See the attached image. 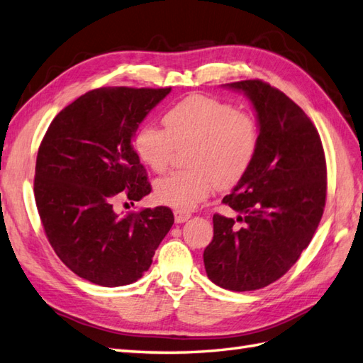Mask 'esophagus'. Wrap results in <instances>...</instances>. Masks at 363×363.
Returning <instances> with one entry per match:
<instances>
[{"mask_svg":"<svg viewBox=\"0 0 363 363\" xmlns=\"http://www.w3.org/2000/svg\"><path fill=\"white\" fill-rule=\"evenodd\" d=\"M174 217H175V222L177 223H183V222H186L188 219H191V214L189 213H183V211H175Z\"/></svg>","mask_w":363,"mask_h":363,"instance_id":"obj_1","label":"esophagus"}]
</instances>
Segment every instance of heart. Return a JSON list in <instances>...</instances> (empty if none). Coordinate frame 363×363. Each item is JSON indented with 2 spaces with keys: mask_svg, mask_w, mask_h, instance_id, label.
Masks as SVG:
<instances>
[{
  "mask_svg": "<svg viewBox=\"0 0 363 363\" xmlns=\"http://www.w3.org/2000/svg\"><path fill=\"white\" fill-rule=\"evenodd\" d=\"M163 127L146 124L133 136V149L144 164L161 172L177 147H188L189 169L167 174L155 183V197L177 211H191L214 186H235L248 172L259 146L256 119L231 104L196 94L175 104Z\"/></svg>",
  "mask_w": 363,
  "mask_h": 363,
  "instance_id": "heart-1",
  "label": "heart"
}]
</instances>
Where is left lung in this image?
I'll return each instance as SVG.
<instances>
[{"label": "left lung", "instance_id": "8db88e82", "mask_svg": "<svg viewBox=\"0 0 363 363\" xmlns=\"http://www.w3.org/2000/svg\"><path fill=\"white\" fill-rule=\"evenodd\" d=\"M223 86L244 93L256 111L259 146L242 180L222 202L235 219L214 214V236L205 248L208 278L235 292L272 284L298 261L321 220L326 161L308 115L262 80Z\"/></svg>", "mask_w": 363, "mask_h": 363}]
</instances>
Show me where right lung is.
Listing matches in <instances>:
<instances>
[{
  "label": "right lung",
  "instance_id": "1",
  "mask_svg": "<svg viewBox=\"0 0 363 363\" xmlns=\"http://www.w3.org/2000/svg\"><path fill=\"white\" fill-rule=\"evenodd\" d=\"M171 88L104 86L54 118L40 144L34 196L48 240L77 277L127 286L147 272L174 223L167 206L119 216L118 199L150 192L133 136Z\"/></svg>",
  "mask_w": 363,
  "mask_h": 363
}]
</instances>
